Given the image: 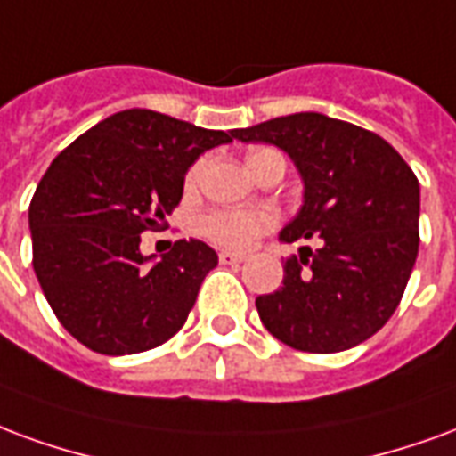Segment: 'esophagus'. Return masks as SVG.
Masks as SVG:
<instances>
[{
    "label": "esophagus",
    "mask_w": 456,
    "mask_h": 456,
    "mask_svg": "<svg viewBox=\"0 0 456 456\" xmlns=\"http://www.w3.org/2000/svg\"><path fill=\"white\" fill-rule=\"evenodd\" d=\"M218 260L224 262V265H240V262L245 260V255H240V252L224 250L221 255H218Z\"/></svg>",
    "instance_id": "1"
}]
</instances>
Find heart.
Segmentation results:
<instances>
[{"mask_svg":"<svg viewBox=\"0 0 456 456\" xmlns=\"http://www.w3.org/2000/svg\"><path fill=\"white\" fill-rule=\"evenodd\" d=\"M265 152L274 151H257L252 152L250 158H257V155H265ZM201 162L191 167L187 182L189 184H196V179L201 175ZM204 232L211 238V240L221 242L225 248H248L252 245V240L267 232L272 225H274V214L269 211H257V208H225V211H214L204 218Z\"/></svg>","mask_w":456,"mask_h":456,"instance_id":"1","label":"heart"}]
</instances>
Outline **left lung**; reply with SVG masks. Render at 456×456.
I'll return each instance as SVG.
<instances>
[{"instance_id":"obj_1","label":"left lung","mask_w":456,"mask_h":456,"mask_svg":"<svg viewBox=\"0 0 456 456\" xmlns=\"http://www.w3.org/2000/svg\"><path fill=\"white\" fill-rule=\"evenodd\" d=\"M242 142L284 151L304 182V204L279 240L321 238L284 265L277 291L257 297L262 325L304 352L350 350L384 328L418 257L420 184L384 138L315 111L235 128Z\"/></svg>"}]
</instances>
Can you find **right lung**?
<instances>
[{
  "label": "right lung",
  "mask_w": 456,
  "mask_h": 456,
  "mask_svg": "<svg viewBox=\"0 0 456 456\" xmlns=\"http://www.w3.org/2000/svg\"><path fill=\"white\" fill-rule=\"evenodd\" d=\"M224 142L232 131L126 109L53 159L28 206L33 269L53 314L85 347L135 354L184 325L218 255L177 240L155 260L141 252V232L182 201L199 155Z\"/></svg>",
  "instance_id": "obj_1"
}]
</instances>
